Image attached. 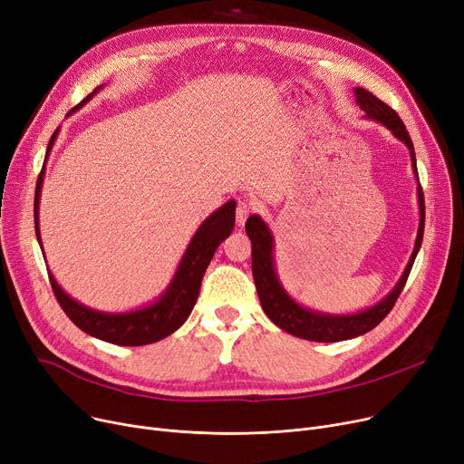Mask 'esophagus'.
<instances>
[{
	"label": "esophagus",
	"instance_id": "obj_1",
	"mask_svg": "<svg viewBox=\"0 0 464 464\" xmlns=\"http://www.w3.org/2000/svg\"><path fill=\"white\" fill-rule=\"evenodd\" d=\"M254 210V207H252V203H248V201H240L238 205H237V212H235V216H237V226L240 227V226H245V222H246V218L250 216V212Z\"/></svg>",
	"mask_w": 464,
	"mask_h": 464
}]
</instances>
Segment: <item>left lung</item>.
<instances>
[{
  "instance_id": "obj_1",
  "label": "left lung",
  "mask_w": 464,
  "mask_h": 464,
  "mask_svg": "<svg viewBox=\"0 0 464 464\" xmlns=\"http://www.w3.org/2000/svg\"><path fill=\"white\" fill-rule=\"evenodd\" d=\"M355 103L364 112V118L374 120L382 124L385 130L392 131L395 139H399L410 152L411 160V170L416 175L418 182V205H420V227L416 235V245H413L411 256L404 266V271L395 284V287L389 294L376 303L371 308H364L355 314H327L308 308L301 303H297L294 297L287 294V289L282 285L276 261H275V237L271 227L266 226L265 219L257 214H252L246 222V233L252 240V273L254 282L257 287V295L261 301V306L265 314L269 315V320L278 325L282 331L294 334L297 338L312 340V343H340V340H350L355 336H361L364 333L372 331L389 310L393 308L395 301L399 299L401 291L408 280V275L411 271V265L416 261V256L421 248L423 240V229H425V199L423 191L420 186L418 177V163H416V152H413L411 139L406 131V126L399 114L387 107L383 102H380L376 95H372L364 88H353Z\"/></svg>"
}]
</instances>
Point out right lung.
I'll return each mask as SVG.
<instances>
[{
    "instance_id": "right-lung-1",
    "label": "right lung",
    "mask_w": 464,
    "mask_h": 464,
    "mask_svg": "<svg viewBox=\"0 0 464 464\" xmlns=\"http://www.w3.org/2000/svg\"><path fill=\"white\" fill-rule=\"evenodd\" d=\"M103 88L105 84L97 86L86 100L81 102L69 114L82 109L92 97L100 93ZM58 133H60V128L54 131V135L51 137V142L46 146L44 165L41 169V175L35 186L34 216H35V237L41 246V252H44L41 229H39L41 189L44 182L46 160L51 156ZM235 208H237V203L231 199L203 219V224L198 227V231L193 233L189 245L186 246L173 278H170L167 287L152 303L142 304L133 310H126V312H103V310L90 308L79 303L77 299H72L69 294H65V289L56 282L54 275L46 266L48 276H51L53 291L60 306L69 315V320L81 331H84L90 336L105 340V343H111L116 346H144V344L158 343V340L169 336L170 333H175L179 327H182V324L191 314L195 303H198L207 266L214 252L218 250V246L231 235L235 227Z\"/></svg>"
}]
</instances>
